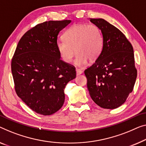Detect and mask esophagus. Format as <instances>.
Instances as JSON below:
<instances>
[{
  "mask_svg": "<svg viewBox=\"0 0 146 146\" xmlns=\"http://www.w3.org/2000/svg\"><path fill=\"white\" fill-rule=\"evenodd\" d=\"M76 73H77V75H80L82 73V71L80 70V69H76Z\"/></svg>",
  "mask_w": 146,
  "mask_h": 146,
  "instance_id": "esophagus-1",
  "label": "esophagus"
}]
</instances>
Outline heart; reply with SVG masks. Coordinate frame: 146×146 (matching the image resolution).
<instances>
[{
  "label": "heart",
  "instance_id": "heart-1",
  "mask_svg": "<svg viewBox=\"0 0 146 146\" xmlns=\"http://www.w3.org/2000/svg\"><path fill=\"white\" fill-rule=\"evenodd\" d=\"M64 40L56 43L57 50L63 61L70 63L77 52L76 66L82 67L88 60L94 62L100 55L103 48V36L100 29L92 23L75 24L64 33Z\"/></svg>",
  "mask_w": 146,
  "mask_h": 146
}]
</instances>
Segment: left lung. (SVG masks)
Here are the masks:
<instances>
[{
  "mask_svg": "<svg viewBox=\"0 0 146 146\" xmlns=\"http://www.w3.org/2000/svg\"><path fill=\"white\" fill-rule=\"evenodd\" d=\"M100 29L103 48L92 66L84 71L91 98L104 109L125 103L133 90L137 70L132 46L124 34L105 19L90 18Z\"/></svg>",
  "mask_w": 146,
  "mask_h": 146,
  "instance_id": "1",
  "label": "left lung"
}]
</instances>
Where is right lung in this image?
<instances>
[{
    "label": "right lung",
    "instance_id": "right-lung-1",
    "mask_svg": "<svg viewBox=\"0 0 146 146\" xmlns=\"http://www.w3.org/2000/svg\"><path fill=\"white\" fill-rule=\"evenodd\" d=\"M71 20L45 21L19 40L12 60V73L18 96L42 115L58 111L65 101L64 88L76 77L75 68L60 59L58 35Z\"/></svg>",
    "mask_w": 146,
    "mask_h": 146
}]
</instances>
